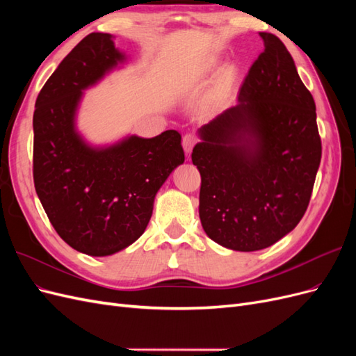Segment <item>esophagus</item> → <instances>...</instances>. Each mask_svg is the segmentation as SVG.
<instances>
[{
	"label": "esophagus",
	"mask_w": 356,
	"mask_h": 356,
	"mask_svg": "<svg viewBox=\"0 0 356 356\" xmlns=\"http://www.w3.org/2000/svg\"><path fill=\"white\" fill-rule=\"evenodd\" d=\"M196 143H197V138L195 134H186L182 136V147H184V152L187 154L191 152L193 147L196 145Z\"/></svg>",
	"instance_id": "esophagus-1"
}]
</instances>
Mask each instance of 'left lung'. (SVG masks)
<instances>
[{"label": "left lung", "mask_w": 356, "mask_h": 356, "mask_svg": "<svg viewBox=\"0 0 356 356\" xmlns=\"http://www.w3.org/2000/svg\"><path fill=\"white\" fill-rule=\"evenodd\" d=\"M248 71L239 104L199 129L193 148L199 215L209 238L258 251L296 229L309 207L322 145L314 96L273 34Z\"/></svg>", "instance_id": "8db88e82"}]
</instances>
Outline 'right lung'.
Masks as SVG:
<instances>
[{
	"instance_id": "right-lung-1",
	"label": "right lung",
	"mask_w": 356,
	"mask_h": 356,
	"mask_svg": "<svg viewBox=\"0 0 356 356\" xmlns=\"http://www.w3.org/2000/svg\"><path fill=\"white\" fill-rule=\"evenodd\" d=\"M113 40L84 37L42 86L32 120L38 199L60 238L93 257L122 251L145 232L156 193L184 161L177 131L108 148H92L75 132L81 92L124 60Z\"/></svg>"
}]
</instances>
